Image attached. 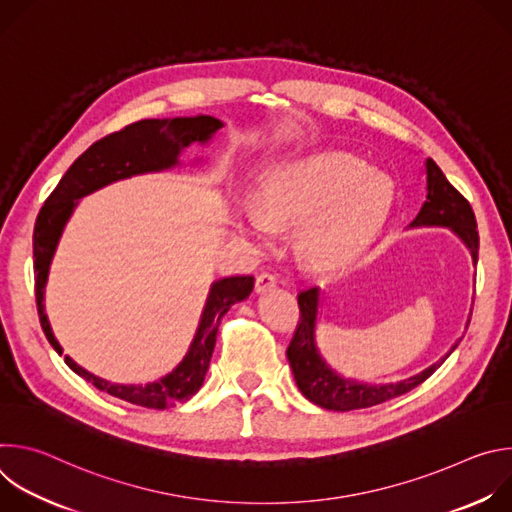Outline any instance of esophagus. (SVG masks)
Returning a JSON list of instances; mask_svg holds the SVG:
<instances>
[{"label": "esophagus", "mask_w": 512, "mask_h": 512, "mask_svg": "<svg viewBox=\"0 0 512 512\" xmlns=\"http://www.w3.org/2000/svg\"><path fill=\"white\" fill-rule=\"evenodd\" d=\"M275 285H277V277H275V273H271V271H263V273H259L257 279H255V291H257V294H263V291L273 289Z\"/></svg>", "instance_id": "34e87169"}]
</instances>
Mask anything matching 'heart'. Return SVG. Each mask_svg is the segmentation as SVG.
I'll return each instance as SVG.
<instances>
[{
	"instance_id": "heart-1",
	"label": "heart",
	"mask_w": 512,
	"mask_h": 512,
	"mask_svg": "<svg viewBox=\"0 0 512 512\" xmlns=\"http://www.w3.org/2000/svg\"><path fill=\"white\" fill-rule=\"evenodd\" d=\"M395 186L360 160L326 152L271 168L257 190V214L245 231L259 241L269 227L300 225L298 245L318 267H342L367 251L383 231Z\"/></svg>"
}]
</instances>
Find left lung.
I'll return each mask as SVG.
<instances>
[{
  "label": "left lung",
  "instance_id": "obj_1",
  "mask_svg": "<svg viewBox=\"0 0 512 512\" xmlns=\"http://www.w3.org/2000/svg\"><path fill=\"white\" fill-rule=\"evenodd\" d=\"M427 174V200L423 202L419 214L411 227H448L452 229L464 245L472 253V261H478V231H476V216L470 202L448 182L444 172L440 170L431 158L425 162ZM320 304L318 287H310L300 291L298 306H300V322L296 326L294 338L287 346V360L294 371L298 389L312 403L330 409V411H352V409H367L395 397H401L427 381L440 364L450 356L452 350L440 360L431 364L423 373L405 379L401 383L389 385H369L358 383L352 379H344L336 375L316 348V316ZM470 318L466 322V328Z\"/></svg>",
  "mask_w": 512,
  "mask_h": 512
}]
</instances>
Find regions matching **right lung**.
I'll list each match as a JSON object with an SVG mask.
<instances>
[{"mask_svg": "<svg viewBox=\"0 0 512 512\" xmlns=\"http://www.w3.org/2000/svg\"><path fill=\"white\" fill-rule=\"evenodd\" d=\"M221 127L223 123L210 115L143 119L95 141L60 178L58 186L52 190V194L40 208L34 227L36 306L42 330L58 354H62V348L54 338L44 312V287L58 239L72 210L77 206V200L115 180H123L145 172H160L176 166L178 156L184 148H188L194 141H208L212 133H216V129ZM253 283V275H235L212 283L188 354L170 375L162 377L158 383H150L145 387L115 385L85 371L70 356H64V362L79 377L93 383L99 391H105L127 403L148 409H166L176 403H182L202 387L216 344L218 326H221L223 316L231 310L233 304L249 298L253 291Z\"/></svg>", "mask_w": 512, "mask_h": 512, "instance_id": "add662e5", "label": "right lung"}]
</instances>
